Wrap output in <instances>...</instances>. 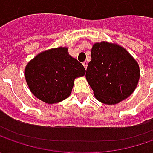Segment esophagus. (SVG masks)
I'll return each mask as SVG.
<instances>
[{"mask_svg": "<svg viewBox=\"0 0 153 153\" xmlns=\"http://www.w3.org/2000/svg\"><path fill=\"white\" fill-rule=\"evenodd\" d=\"M82 65H83L84 68H85V69H87V66H88V62L84 61L83 63H82Z\"/></svg>", "mask_w": 153, "mask_h": 153, "instance_id": "obj_1", "label": "esophagus"}]
</instances>
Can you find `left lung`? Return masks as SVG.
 <instances>
[{
  "instance_id": "1",
  "label": "left lung",
  "mask_w": 153,
  "mask_h": 153,
  "mask_svg": "<svg viewBox=\"0 0 153 153\" xmlns=\"http://www.w3.org/2000/svg\"><path fill=\"white\" fill-rule=\"evenodd\" d=\"M86 79L99 101L116 105L132 94L140 79L138 63L129 53L107 42L93 45Z\"/></svg>"
}]
</instances>
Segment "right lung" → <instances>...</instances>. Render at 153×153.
Listing matches in <instances>:
<instances>
[{
  "label": "right lung",
  "instance_id": "add662e5",
  "mask_svg": "<svg viewBox=\"0 0 153 153\" xmlns=\"http://www.w3.org/2000/svg\"><path fill=\"white\" fill-rule=\"evenodd\" d=\"M85 68L68 53L65 47L43 51L27 64L25 76L30 90L47 104L70 96L74 80L85 75Z\"/></svg>",
  "mask_w": 153,
  "mask_h": 153
}]
</instances>
